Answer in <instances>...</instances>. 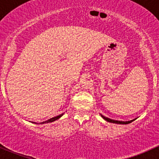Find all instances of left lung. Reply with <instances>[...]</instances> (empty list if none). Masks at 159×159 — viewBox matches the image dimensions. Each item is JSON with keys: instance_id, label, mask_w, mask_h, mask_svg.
Segmentation results:
<instances>
[{"instance_id": "1", "label": "left lung", "mask_w": 159, "mask_h": 159, "mask_svg": "<svg viewBox=\"0 0 159 159\" xmlns=\"http://www.w3.org/2000/svg\"><path fill=\"white\" fill-rule=\"evenodd\" d=\"M102 118H104L105 120H106L107 121H108V122H111V123H115V124H121V125H127V124H129V123H131V121H133L134 120H131V121H116V120H112V119H110V118H106V117H105L104 115H102Z\"/></svg>"}]
</instances>
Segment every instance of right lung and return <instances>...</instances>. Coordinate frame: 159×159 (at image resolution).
Segmentation results:
<instances>
[{"label": "right lung", "instance_id": "add662e5", "mask_svg": "<svg viewBox=\"0 0 159 159\" xmlns=\"http://www.w3.org/2000/svg\"><path fill=\"white\" fill-rule=\"evenodd\" d=\"M62 115H63V114H61V115H57V116H56V117H54V118H50V119L47 120V121H43V122L40 123V124H45V123L52 122V121H55V120L58 119L59 118H61V117ZM34 123H35V122H34Z\"/></svg>", "mask_w": 159, "mask_h": 159}]
</instances>
